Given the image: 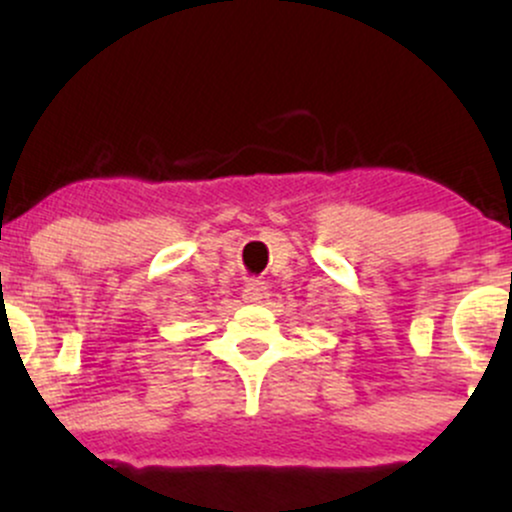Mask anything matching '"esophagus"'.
<instances>
[{"instance_id": "34e87169", "label": "esophagus", "mask_w": 512, "mask_h": 512, "mask_svg": "<svg viewBox=\"0 0 512 512\" xmlns=\"http://www.w3.org/2000/svg\"><path fill=\"white\" fill-rule=\"evenodd\" d=\"M267 298V284L262 279H250L243 289L245 303H262Z\"/></svg>"}]
</instances>
